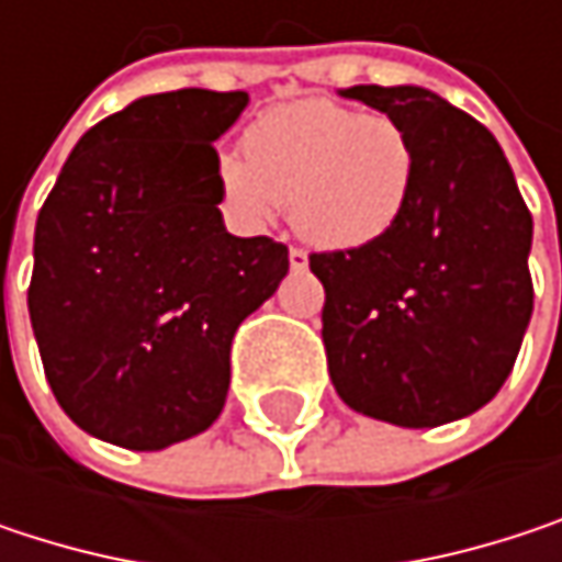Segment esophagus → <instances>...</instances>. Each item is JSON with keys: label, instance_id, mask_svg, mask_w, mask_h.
<instances>
[{"label": "esophagus", "instance_id": "1", "mask_svg": "<svg viewBox=\"0 0 562 562\" xmlns=\"http://www.w3.org/2000/svg\"><path fill=\"white\" fill-rule=\"evenodd\" d=\"M289 267L292 270H305L308 267V254L302 247H289Z\"/></svg>", "mask_w": 562, "mask_h": 562}]
</instances>
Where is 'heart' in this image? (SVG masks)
I'll return each instance as SVG.
<instances>
[{"instance_id": "1", "label": "heart", "mask_w": 562, "mask_h": 562, "mask_svg": "<svg viewBox=\"0 0 562 562\" xmlns=\"http://www.w3.org/2000/svg\"><path fill=\"white\" fill-rule=\"evenodd\" d=\"M416 146L393 116H364L331 100L267 110L227 153L217 178L227 207L267 224L289 207L292 227L318 247H361L384 237L416 191Z\"/></svg>"}]
</instances>
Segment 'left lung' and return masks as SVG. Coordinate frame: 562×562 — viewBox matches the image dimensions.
Returning a JSON list of instances; mask_svg holds the SVG:
<instances>
[{"label":"left lung","mask_w":562,"mask_h":562,"mask_svg":"<svg viewBox=\"0 0 562 562\" xmlns=\"http://www.w3.org/2000/svg\"><path fill=\"white\" fill-rule=\"evenodd\" d=\"M341 97L403 123L419 171L384 237L308 257L331 384L393 426L462 419L502 391L533 312L530 211L498 139L442 97L378 83Z\"/></svg>","instance_id":"1"}]
</instances>
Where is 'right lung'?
Here are the masks:
<instances>
[{
  "label": "right lung",
  "instance_id": "add662e5",
  "mask_svg": "<svg viewBox=\"0 0 562 562\" xmlns=\"http://www.w3.org/2000/svg\"><path fill=\"white\" fill-rule=\"evenodd\" d=\"M244 90L153 93L80 136L35 224L29 315L60 409L90 436L156 452L204 432L231 341L289 250L234 237L217 149Z\"/></svg>",
  "mask_w": 562,
  "mask_h": 562
}]
</instances>
